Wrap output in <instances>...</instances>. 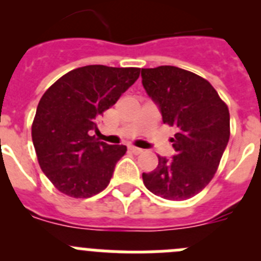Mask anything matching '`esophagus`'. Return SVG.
Instances as JSON below:
<instances>
[{
  "label": "esophagus",
  "instance_id": "1",
  "mask_svg": "<svg viewBox=\"0 0 261 261\" xmlns=\"http://www.w3.org/2000/svg\"><path fill=\"white\" fill-rule=\"evenodd\" d=\"M129 150L132 151L133 154H136V155H138V154H141L142 151V149H140V147H136V146H129Z\"/></svg>",
  "mask_w": 261,
  "mask_h": 261
}]
</instances>
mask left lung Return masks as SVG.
<instances>
[{
    "label": "left lung",
    "instance_id": "left-lung-1",
    "mask_svg": "<svg viewBox=\"0 0 261 261\" xmlns=\"http://www.w3.org/2000/svg\"><path fill=\"white\" fill-rule=\"evenodd\" d=\"M142 85L165 124L176 128L175 155H158L154 171L144 172L147 190L171 201L201 192L216 174L230 138L229 108L200 75L176 66L142 69Z\"/></svg>",
    "mask_w": 261,
    "mask_h": 261
}]
</instances>
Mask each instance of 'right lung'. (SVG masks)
<instances>
[{
    "instance_id": "1",
    "label": "right lung",
    "mask_w": 261,
    "mask_h": 261,
    "mask_svg": "<svg viewBox=\"0 0 261 261\" xmlns=\"http://www.w3.org/2000/svg\"><path fill=\"white\" fill-rule=\"evenodd\" d=\"M138 77V68L87 65L62 75L41 96L32 142L41 170L60 192L87 199L108 186L126 146L98 141L93 132Z\"/></svg>"
}]
</instances>
